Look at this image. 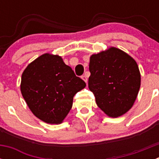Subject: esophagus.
<instances>
[{
  "mask_svg": "<svg viewBox=\"0 0 159 159\" xmlns=\"http://www.w3.org/2000/svg\"><path fill=\"white\" fill-rule=\"evenodd\" d=\"M82 79L84 80V81H85V82L87 83V81H88V76L86 75V74H85V75H82Z\"/></svg>",
  "mask_w": 159,
  "mask_h": 159,
  "instance_id": "1",
  "label": "esophagus"
}]
</instances>
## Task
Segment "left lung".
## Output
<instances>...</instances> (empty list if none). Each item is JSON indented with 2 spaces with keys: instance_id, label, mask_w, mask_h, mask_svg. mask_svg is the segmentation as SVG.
<instances>
[{
  "instance_id": "obj_1",
  "label": "left lung",
  "mask_w": 159,
  "mask_h": 159,
  "mask_svg": "<svg viewBox=\"0 0 159 159\" xmlns=\"http://www.w3.org/2000/svg\"><path fill=\"white\" fill-rule=\"evenodd\" d=\"M88 87L99 108L119 117L130 110L140 88L137 63L120 49L111 48L90 58Z\"/></svg>"
}]
</instances>
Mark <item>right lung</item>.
Masks as SVG:
<instances>
[{
	"instance_id": "obj_1",
	"label": "right lung",
	"mask_w": 159,
	"mask_h": 159,
	"mask_svg": "<svg viewBox=\"0 0 159 159\" xmlns=\"http://www.w3.org/2000/svg\"><path fill=\"white\" fill-rule=\"evenodd\" d=\"M86 84L59 56L43 54L25 68L20 91L29 109L42 121L62 123L72 107L73 97Z\"/></svg>"
}]
</instances>
